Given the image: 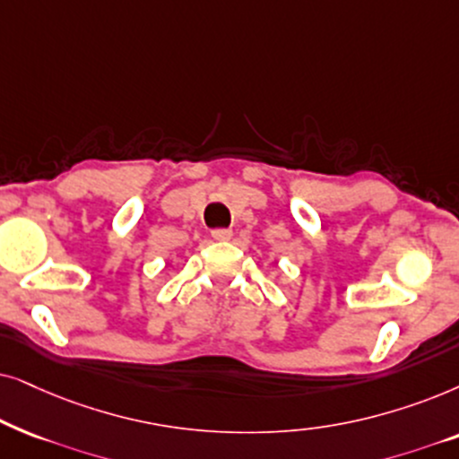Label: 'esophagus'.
Segmentation results:
<instances>
[{
	"mask_svg": "<svg viewBox=\"0 0 459 459\" xmlns=\"http://www.w3.org/2000/svg\"><path fill=\"white\" fill-rule=\"evenodd\" d=\"M212 237L216 241H230V239H233V230H230V229H213Z\"/></svg>",
	"mask_w": 459,
	"mask_h": 459,
	"instance_id": "34e87169",
	"label": "esophagus"
}]
</instances>
